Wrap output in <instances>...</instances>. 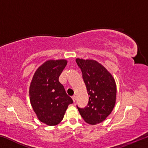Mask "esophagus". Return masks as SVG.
<instances>
[{
	"mask_svg": "<svg viewBox=\"0 0 148 148\" xmlns=\"http://www.w3.org/2000/svg\"><path fill=\"white\" fill-rule=\"evenodd\" d=\"M72 100H73V101L75 102V101H76V96H75V95H74V96L72 97Z\"/></svg>",
	"mask_w": 148,
	"mask_h": 148,
	"instance_id": "34e87169",
	"label": "esophagus"
}]
</instances>
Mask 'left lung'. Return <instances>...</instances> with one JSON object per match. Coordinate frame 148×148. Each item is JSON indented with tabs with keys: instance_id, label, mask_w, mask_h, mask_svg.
Wrapping results in <instances>:
<instances>
[{
	"instance_id": "1",
	"label": "left lung",
	"mask_w": 148,
	"mask_h": 148,
	"mask_svg": "<svg viewBox=\"0 0 148 148\" xmlns=\"http://www.w3.org/2000/svg\"><path fill=\"white\" fill-rule=\"evenodd\" d=\"M89 95V102L84 108L77 106L84 121L91 125L100 123L113 110L117 88L112 74L95 60L76 59Z\"/></svg>"
}]
</instances>
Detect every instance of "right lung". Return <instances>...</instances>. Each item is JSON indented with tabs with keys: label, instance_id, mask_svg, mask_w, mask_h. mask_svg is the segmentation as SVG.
Listing matches in <instances>:
<instances>
[{
	"label": "right lung",
	"instance_id": "obj_1",
	"mask_svg": "<svg viewBox=\"0 0 148 148\" xmlns=\"http://www.w3.org/2000/svg\"><path fill=\"white\" fill-rule=\"evenodd\" d=\"M66 64L64 59L46 61L35 72L30 85L32 109L40 121L49 126L59 124L69 105L73 103L59 81Z\"/></svg>",
	"mask_w": 148,
	"mask_h": 148
}]
</instances>
